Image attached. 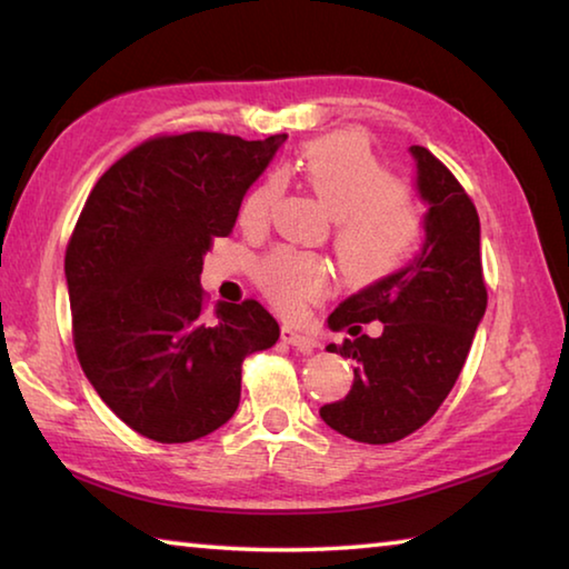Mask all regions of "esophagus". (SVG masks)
I'll list each match as a JSON object with an SVG mask.
<instances>
[{
	"label": "esophagus",
	"mask_w": 569,
	"mask_h": 569,
	"mask_svg": "<svg viewBox=\"0 0 569 569\" xmlns=\"http://www.w3.org/2000/svg\"><path fill=\"white\" fill-rule=\"evenodd\" d=\"M281 339H283L288 346H296V349L303 351V353H311V351L316 349V346H319V341H316L313 336L298 331L296 326H288V323L281 329Z\"/></svg>",
	"instance_id": "34e87169"
}]
</instances>
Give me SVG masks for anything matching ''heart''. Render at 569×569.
I'll return each instance as SVG.
<instances>
[{
	"instance_id": "1",
	"label": "heart",
	"mask_w": 569,
	"mask_h": 569,
	"mask_svg": "<svg viewBox=\"0 0 569 569\" xmlns=\"http://www.w3.org/2000/svg\"><path fill=\"white\" fill-rule=\"evenodd\" d=\"M296 170L336 218V256L356 283H377L399 271L421 236V218L411 192L393 182L369 146L351 132L313 140L298 156ZM276 196L273 182L248 192L240 226L261 228ZM268 298L286 313L303 311L329 286V263L306 250L278 248L261 266Z\"/></svg>"
}]
</instances>
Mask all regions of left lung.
Segmentation results:
<instances>
[{"mask_svg":"<svg viewBox=\"0 0 569 569\" xmlns=\"http://www.w3.org/2000/svg\"><path fill=\"white\" fill-rule=\"evenodd\" d=\"M409 152L413 186L427 203L421 250L329 316V329L353 336L339 351L356 366L351 391L319 413L339 435L366 445H391L435 417L487 311L477 208L427 148ZM371 320L385 323L377 340L360 333V323Z\"/></svg>","mask_w":569,"mask_h":569,"instance_id":"8db88e82","label":"left lung"}]
</instances>
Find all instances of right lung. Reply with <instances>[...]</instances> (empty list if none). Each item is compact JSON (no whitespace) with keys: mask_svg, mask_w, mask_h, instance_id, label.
<instances>
[{"mask_svg":"<svg viewBox=\"0 0 569 569\" xmlns=\"http://www.w3.org/2000/svg\"><path fill=\"white\" fill-rule=\"evenodd\" d=\"M286 134H162L94 182L64 256L77 359L138 435L182 445L233 417L240 366L281 329L258 301L206 313L203 258Z\"/></svg>","mask_w":569,"mask_h":569,"instance_id":"obj_1","label":"right lung"}]
</instances>
